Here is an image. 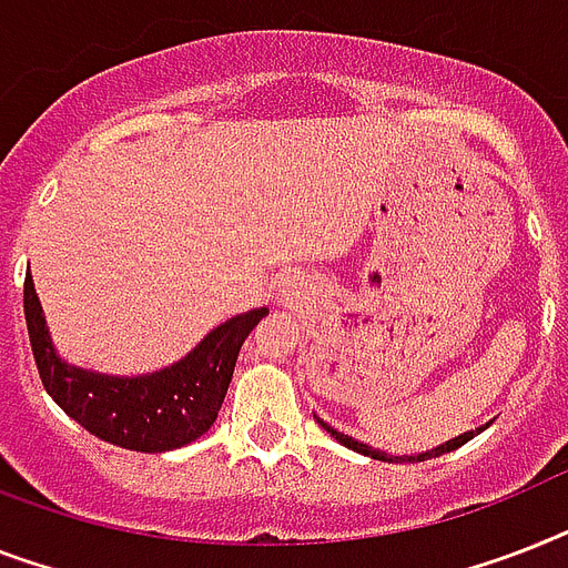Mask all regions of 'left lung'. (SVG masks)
<instances>
[{"mask_svg":"<svg viewBox=\"0 0 568 568\" xmlns=\"http://www.w3.org/2000/svg\"><path fill=\"white\" fill-rule=\"evenodd\" d=\"M317 423H321V426H324L326 432H329V435L335 437V440H338V444L347 446V449L362 452V455H367V458H376V460H394V458H388L385 452L371 449V446H367V444H358V440H353V437L341 435V432H335V428H332V426H326L324 419H317ZM478 432H481V428H478ZM467 440H473V432H467V435H458V437H455V440H449V444H444V446H437V449L426 452V455H417V458H396V460H426V458H437V455H444V452L458 449V446H464V444H467Z\"/></svg>","mask_w":568,"mask_h":568,"instance_id":"obj_1","label":"left lung"}]
</instances>
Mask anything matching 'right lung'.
<instances>
[{
  "label": "right lung",
  "mask_w": 568,
  "mask_h": 568,
  "mask_svg": "<svg viewBox=\"0 0 568 568\" xmlns=\"http://www.w3.org/2000/svg\"><path fill=\"white\" fill-rule=\"evenodd\" d=\"M22 306L37 373L49 396L90 435L133 452L180 449L204 435L219 417L244 338L268 315V308L244 312L212 329L172 367L136 379H116L60 362L31 274L22 285Z\"/></svg>",
  "instance_id": "right-lung-1"
}]
</instances>
